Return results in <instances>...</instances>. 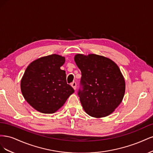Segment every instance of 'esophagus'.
Listing matches in <instances>:
<instances>
[{
    "instance_id": "1",
    "label": "esophagus",
    "mask_w": 153,
    "mask_h": 153,
    "mask_svg": "<svg viewBox=\"0 0 153 153\" xmlns=\"http://www.w3.org/2000/svg\"><path fill=\"white\" fill-rule=\"evenodd\" d=\"M71 85L72 86V87L74 89H76V83L75 82H72L71 84Z\"/></svg>"
}]
</instances>
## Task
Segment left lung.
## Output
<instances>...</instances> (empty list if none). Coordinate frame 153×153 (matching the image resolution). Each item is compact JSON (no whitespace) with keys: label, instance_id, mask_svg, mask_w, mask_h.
Returning <instances> with one entry per match:
<instances>
[{"label":"left lung","instance_id":"1","mask_svg":"<svg viewBox=\"0 0 153 153\" xmlns=\"http://www.w3.org/2000/svg\"><path fill=\"white\" fill-rule=\"evenodd\" d=\"M74 59L82 72L83 90L78 94L82 107L91 117L108 116L121 104L125 93L119 68L111 59L93 53H78Z\"/></svg>","mask_w":153,"mask_h":153}]
</instances>
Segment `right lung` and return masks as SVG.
I'll return each mask as SVG.
<instances>
[{
    "mask_svg": "<svg viewBox=\"0 0 153 153\" xmlns=\"http://www.w3.org/2000/svg\"><path fill=\"white\" fill-rule=\"evenodd\" d=\"M65 57L52 54L40 57L27 66L21 80L23 96L32 107L43 114L61 108L75 91L67 84L61 67Z\"/></svg>",
    "mask_w": 153,
    "mask_h": 153,
    "instance_id": "obj_1",
    "label": "right lung"
}]
</instances>
